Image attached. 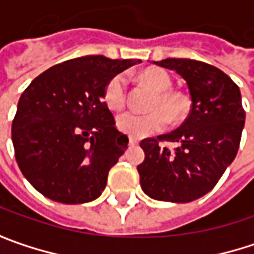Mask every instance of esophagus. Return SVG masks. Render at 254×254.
Listing matches in <instances>:
<instances>
[{"label": "esophagus", "instance_id": "esophagus-1", "mask_svg": "<svg viewBox=\"0 0 254 254\" xmlns=\"http://www.w3.org/2000/svg\"><path fill=\"white\" fill-rule=\"evenodd\" d=\"M128 144H130L131 147H134V145H137V144H138V140H137V138H134V137H130V140H128Z\"/></svg>", "mask_w": 254, "mask_h": 254}]
</instances>
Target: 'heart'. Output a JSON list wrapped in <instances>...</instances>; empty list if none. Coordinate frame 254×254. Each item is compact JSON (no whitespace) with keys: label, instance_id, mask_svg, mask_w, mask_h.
I'll return each mask as SVG.
<instances>
[{"label":"heart","instance_id":"obj_1","mask_svg":"<svg viewBox=\"0 0 254 254\" xmlns=\"http://www.w3.org/2000/svg\"><path fill=\"white\" fill-rule=\"evenodd\" d=\"M141 79L157 92L150 104L154 110L147 113L124 112L117 116L119 130L134 138H142L165 130L168 126V116L165 112H168L171 117H178L184 110V100L178 94L170 92L172 79L165 70L158 67L145 69ZM103 97L110 110H120L127 99L126 74H114L106 84Z\"/></svg>","mask_w":254,"mask_h":254}]
</instances>
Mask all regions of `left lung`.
<instances>
[{
	"mask_svg": "<svg viewBox=\"0 0 254 254\" xmlns=\"http://www.w3.org/2000/svg\"><path fill=\"white\" fill-rule=\"evenodd\" d=\"M154 64L187 82L192 107L180 128L140 142L145 154L137 167L140 184L152 199L187 203L206 195L235 160L246 114L239 87L218 67L177 58ZM160 141L179 147L171 152Z\"/></svg>",
	"mask_w": 254,
	"mask_h": 254,
	"instance_id": "left-lung-1",
	"label": "left lung"
}]
</instances>
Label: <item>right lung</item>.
Listing matches in <instances>:
<instances>
[{
  "label": "right lung",
  "instance_id": "1",
  "mask_svg": "<svg viewBox=\"0 0 254 254\" xmlns=\"http://www.w3.org/2000/svg\"><path fill=\"white\" fill-rule=\"evenodd\" d=\"M140 62L82 56L49 67L25 89L12 122V144L19 170L38 192L69 205L102 195L109 171L128 144L116 128L104 87Z\"/></svg>",
  "mask_w": 254,
  "mask_h": 254
}]
</instances>
